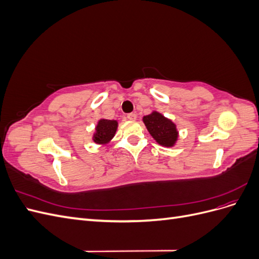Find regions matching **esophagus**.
Masks as SVG:
<instances>
[{"instance_id":"34e87169","label":"esophagus","mask_w":259,"mask_h":259,"mask_svg":"<svg viewBox=\"0 0 259 259\" xmlns=\"http://www.w3.org/2000/svg\"><path fill=\"white\" fill-rule=\"evenodd\" d=\"M126 117L128 120H136V117H137V115H136V113H128L127 115H126Z\"/></svg>"}]
</instances>
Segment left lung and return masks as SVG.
Returning a JSON list of instances; mask_svg holds the SVG:
<instances>
[{"label": "left lung", "mask_w": 259, "mask_h": 259, "mask_svg": "<svg viewBox=\"0 0 259 259\" xmlns=\"http://www.w3.org/2000/svg\"><path fill=\"white\" fill-rule=\"evenodd\" d=\"M144 123L151 136L162 146L171 147L177 140L176 125L159 112L144 116Z\"/></svg>", "instance_id": "1"}]
</instances>
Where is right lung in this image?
Masks as SVG:
<instances>
[{
	"label": "right lung",
	"mask_w": 259,
	"mask_h": 259,
	"mask_svg": "<svg viewBox=\"0 0 259 259\" xmlns=\"http://www.w3.org/2000/svg\"><path fill=\"white\" fill-rule=\"evenodd\" d=\"M117 122L114 120H100L96 126L94 142L97 144H107L116 132Z\"/></svg>",
	"instance_id": "obj_1"
}]
</instances>
